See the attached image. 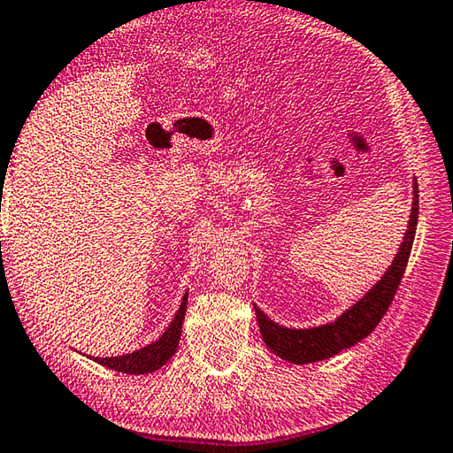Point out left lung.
<instances>
[{
    "mask_svg": "<svg viewBox=\"0 0 453 453\" xmlns=\"http://www.w3.org/2000/svg\"><path fill=\"white\" fill-rule=\"evenodd\" d=\"M418 181H413V203L408 232L403 235L400 251L395 254L392 265L388 267L383 278L367 291L362 300L343 311L340 318L332 321V324L308 329L283 327L272 321L262 310L254 305L259 332H262L265 346L270 348L275 356H280L281 359H286V362L297 365L321 362V359L340 354L342 349L351 348L354 343L362 342L364 337L373 332L375 326H378L381 318L386 316L389 305H392L395 291L400 288V281L403 278L405 265H408L418 226Z\"/></svg>",
    "mask_w": 453,
    "mask_h": 453,
    "instance_id": "1",
    "label": "left lung"
}]
</instances>
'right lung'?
<instances>
[{"label": "right lung", "mask_w": 453, "mask_h": 453, "mask_svg": "<svg viewBox=\"0 0 453 453\" xmlns=\"http://www.w3.org/2000/svg\"><path fill=\"white\" fill-rule=\"evenodd\" d=\"M186 308H188V294L183 296L181 305L178 313H175L173 321L167 326V329L157 342H153L142 349H135L132 354L118 356V357H96L94 362L110 367V370H116L121 373H132V375L151 373L159 370V367H162L167 359L175 354V349H178L181 324H183V318H186Z\"/></svg>", "instance_id": "1"}]
</instances>
